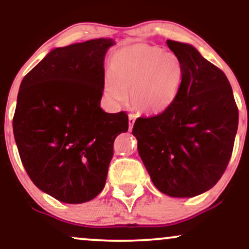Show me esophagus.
<instances>
[{"instance_id": "1", "label": "esophagus", "mask_w": 249, "mask_h": 249, "mask_svg": "<svg viewBox=\"0 0 249 249\" xmlns=\"http://www.w3.org/2000/svg\"><path fill=\"white\" fill-rule=\"evenodd\" d=\"M134 122H136V116L128 115V128H130V130H132Z\"/></svg>"}]
</instances>
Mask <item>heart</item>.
<instances>
[{"instance_id":"heart-1","label":"heart","mask_w":249,"mask_h":249,"mask_svg":"<svg viewBox=\"0 0 249 249\" xmlns=\"http://www.w3.org/2000/svg\"><path fill=\"white\" fill-rule=\"evenodd\" d=\"M184 68L174 53L148 44H136L116 53L111 72L105 75L104 91L110 101L119 103L130 92L132 107L139 112H164L178 98Z\"/></svg>"}]
</instances>
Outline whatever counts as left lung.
I'll list each match as a JSON object with an SVG mask.
<instances>
[{"label":"left lung","mask_w":249,"mask_h":249,"mask_svg":"<svg viewBox=\"0 0 249 249\" xmlns=\"http://www.w3.org/2000/svg\"><path fill=\"white\" fill-rule=\"evenodd\" d=\"M184 68L181 90L167 110L139 117L132 133L154 186L176 198L212 188L233 152L239 111L222 70L190 44L167 39Z\"/></svg>","instance_id":"obj_1"}]
</instances>
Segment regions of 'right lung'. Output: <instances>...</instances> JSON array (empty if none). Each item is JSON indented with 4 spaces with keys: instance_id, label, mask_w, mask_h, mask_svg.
<instances>
[{
    "instance_id": "1",
    "label": "right lung",
    "mask_w": 249,
    "mask_h": 249,
    "mask_svg": "<svg viewBox=\"0 0 249 249\" xmlns=\"http://www.w3.org/2000/svg\"><path fill=\"white\" fill-rule=\"evenodd\" d=\"M112 39L98 38L50 51L19 87L14 137L22 164L43 192L82 204L102 192L116 137L126 112L101 108L104 57Z\"/></svg>"
}]
</instances>
